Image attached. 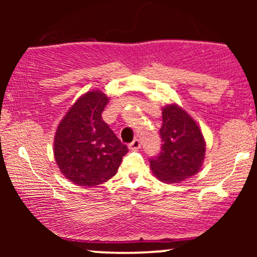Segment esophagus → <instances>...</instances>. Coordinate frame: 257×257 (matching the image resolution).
<instances>
[{
	"label": "esophagus",
	"instance_id": "1",
	"mask_svg": "<svg viewBox=\"0 0 257 257\" xmlns=\"http://www.w3.org/2000/svg\"><path fill=\"white\" fill-rule=\"evenodd\" d=\"M140 146H141L140 139H134V140H133V143H131V145H129V147H131L132 150L140 149Z\"/></svg>",
	"mask_w": 257,
	"mask_h": 257
}]
</instances>
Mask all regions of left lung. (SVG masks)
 Instances as JSON below:
<instances>
[{"mask_svg": "<svg viewBox=\"0 0 257 257\" xmlns=\"http://www.w3.org/2000/svg\"><path fill=\"white\" fill-rule=\"evenodd\" d=\"M159 129L161 152L150 158L151 169L161 181H184L199 172L205 155V141L199 126L178 105H168L162 112Z\"/></svg>", "mask_w": 257, "mask_h": 257, "instance_id": "left-lung-1", "label": "left lung"}]
</instances>
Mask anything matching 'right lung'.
Returning a JSON list of instances; mask_svg holds the SVG:
<instances>
[{"label":"right lung","mask_w":257,"mask_h":257,"mask_svg":"<svg viewBox=\"0 0 257 257\" xmlns=\"http://www.w3.org/2000/svg\"><path fill=\"white\" fill-rule=\"evenodd\" d=\"M108 99L100 90L81 96L58 125L54 157L66 179L79 186H96L118 170L128 147L104 122Z\"/></svg>","instance_id":"right-lung-1"}]
</instances>
